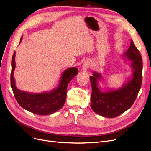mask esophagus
<instances>
[{
  "label": "esophagus",
  "instance_id": "34e87169",
  "mask_svg": "<svg viewBox=\"0 0 151 151\" xmlns=\"http://www.w3.org/2000/svg\"><path fill=\"white\" fill-rule=\"evenodd\" d=\"M91 61L90 60H86L84 63L83 64V66H82V70L83 71H86L88 69L89 67L91 66Z\"/></svg>",
  "mask_w": 151,
  "mask_h": 151
}]
</instances>
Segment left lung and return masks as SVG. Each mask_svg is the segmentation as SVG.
Listing matches in <instances>:
<instances>
[{"label":"left lung","mask_w":151,"mask_h":151,"mask_svg":"<svg viewBox=\"0 0 151 151\" xmlns=\"http://www.w3.org/2000/svg\"><path fill=\"white\" fill-rule=\"evenodd\" d=\"M125 60L131 61L132 73L119 88H101L99 83L103 75L94 71L90 76L92 88L91 107L96 113L105 118H115L129 109L137 98L141 86L142 61L137 48L131 40L129 48L122 54Z\"/></svg>","instance_id":"left-lung-1"}]
</instances>
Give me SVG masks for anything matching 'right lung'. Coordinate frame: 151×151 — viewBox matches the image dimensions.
Masks as SVG:
<instances>
[{
  "instance_id": "1",
  "label": "right lung",
  "mask_w": 151,
  "mask_h": 151,
  "mask_svg": "<svg viewBox=\"0 0 151 151\" xmlns=\"http://www.w3.org/2000/svg\"><path fill=\"white\" fill-rule=\"evenodd\" d=\"M22 40L21 37L20 42ZM15 52L12 58V71L10 76L11 88L15 98L22 108L38 115L52 114L63 106L66 98V90L70 81L78 74L76 67L66 69L61 75L57 87L50 91L39 93H29L19 90L15 85L14 73L15 68Z\"/></svg>"
}]
</instances>
